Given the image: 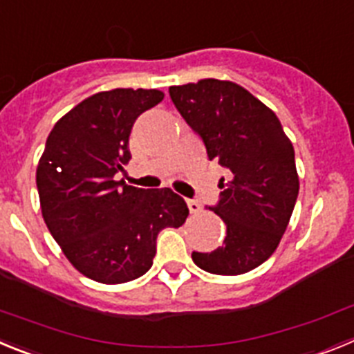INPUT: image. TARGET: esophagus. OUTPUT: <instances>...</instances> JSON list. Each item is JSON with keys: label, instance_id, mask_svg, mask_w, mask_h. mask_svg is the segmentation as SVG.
<instances>
[{"label": "esophagus", "instance_id": "1", "mask_svg": "<svg viewBox=\"0 0 354 354\" xmlns=\"http://www.w3.org/2000/svg\"><path fill=\"white\" fill-rule=\"evenodd\" d=\"M187 202V209L192 212H198L200 211V204L196 202V200H186Z\"/></svg>", "mask_w": 354, "mask_h": 354}]
</instances>
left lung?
Wrapping results in <instances>:
<instances>
[{
    "instance_id": "1",
    "label": "left lung",
    "mask_w": 354,
    "mask_h": 354,
    "mask_svg": "<svg viewBox=\"0 0 354 354\" xmlns=\"http://www.w3.org/2000/svg\"><path fill=\"white\" fill-rule=\"evenodd\" d=\"M168 92L207 158L227 170L218 204L207 207L227 225L223 246L193 252V262L207 273H248L273 255L298 198L292 143L277 115L239 84L200 80Z\"/></svg>"
}]
</instances>
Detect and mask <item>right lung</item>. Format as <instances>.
Masks as SVG:
<instances>
[{"label": "right lung", "instance_id": "right-lung-1", "mask_svg": "<svg viewBox=\"0 0 354 354\" xmlns=\"http://www.w3.org/2000/svg\"><path fill=\"white\" fill-rule=\"evenodd\" d=\"M159 90L99 92L56 122L37 168L44 221L84 277L124 283L145 274L162 228H179L189 209L170 187L115 180L131 159L136 118L162 101Z\"/></svg>", "mask_w": 354, "mask_h": 354}]
</instances>
